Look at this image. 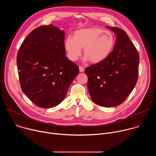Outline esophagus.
Segmentation results:
<instances>
[{
	"instance_id": "1",
	"label": "esophagus",
	"mask_w": 156,
	"mask_h": 156,
	"mask_svg": "<svg viewBox=\"0 0 156 156\" xmlns=\"http://www.w3.org/2000/svg\"><path fill=\"white\" fill-rule=\"evenodd\" d=\"M79 69H80V72H83L84 71V67H83V66H79Z\"/></svg>"
}]
</instances>
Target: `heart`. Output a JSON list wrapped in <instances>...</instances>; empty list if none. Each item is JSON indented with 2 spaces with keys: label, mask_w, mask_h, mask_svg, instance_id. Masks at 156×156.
I'll list each match as a JSON object with an SVG mask.
<instances>
[{
  "label": "heart",
  "mask_w": 156,
  "mask_h": 156,
  "mask_svg": "<svg viewBox=\"0 0 156 156\" xmlns=\"http://www.w3.org/2000/svg\"><path fill=\"white\" fill-rule=\"evenodd\" d=\"M115 41L112 33L99 28H87L76 31L73 37L66 38L64 46L71 60H76L81 54V48H83L84 60L98 63L109 56L114 49Z\"/></svg>",
  "instance_id": "1"
}]
</instances>
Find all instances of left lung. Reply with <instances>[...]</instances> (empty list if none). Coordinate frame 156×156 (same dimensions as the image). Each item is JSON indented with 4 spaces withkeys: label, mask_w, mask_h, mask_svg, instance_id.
I'll return each mask as SVG.
<instances>
[{
    "label": "left lung",
    "mask_w": 156,
    "mask_h": 156,
    "mask_svg": "<svg viewBox=\"0 0 156 156\" xmlns=\"http://www.w3.org/2000/svg\"><path fill=\"white\" fill-rule=\"evenodd\" d=\"M117 36L114 50L104 61L85 69L92 101L102 107L123 103L135 87L139 73L140 57L126 33L108 27Z\"/></svg>",
    "instance_id": "1"
}]
</instances>
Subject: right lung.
Returning a JSON list of instances; mask_svg holds the SVG:
<instances>
[{
    "instance_id": "1",
    "label": "right lung",
    "mask_w": 156,
    "mask_h": 156,
    "mask_svg": "<svg viewBox=\"0 0 156 156\" xmlns=\"http://www.w3.org/2000/svg\"><path fill=\"white\" fill-rule=\"evenodd\" d=\"M65 33L52 25L33 30L20 47L16 63L21 90L42 108L57 106L79 73L66 57Z\"/></svg>"
}]
</instances>
